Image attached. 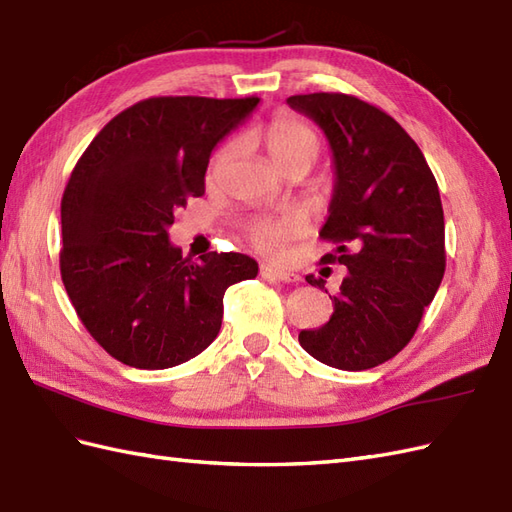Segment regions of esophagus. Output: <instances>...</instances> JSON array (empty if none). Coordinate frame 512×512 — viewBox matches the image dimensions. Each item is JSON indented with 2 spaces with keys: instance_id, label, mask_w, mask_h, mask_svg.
Segmentation results:
<instances>
[{
  "instance_id": "esophagus-1",
  "label": "esophagus",
  "mask_w": 512,
  "mask_h": 512,
  "mask_svg": "<svg viewBox=\"0 0 512 512\" xmlns=\"http://www.w3.org/2000/svg\"><path fill=\"white\" fill-rule=\"evenodd\" d=\"M259 274H261V277H264V279L281 281V283H296V281H298V274L281 270V268H277V266H268V264H261V266H259Z\"/></svg>"
}]
</instances>
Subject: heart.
<instances>
[{
	"mask_svg": "<svg viewBox=\"0 0 512 512\" xmlns=\"http://www.w3.org/2000/svg\"><path fill=\"white\" fill-rule=\"evenodd\" d=\"M261 138H264L266 151L270 162L277 166L281 173L292 168H311V164L318 160L322 140L316 134V129L307 125L303 119H298L294 114H277L274 119L261 131ZM229 147L222 149L214 155L212 164H209V177L218 173L220 164L227 160ZM303 227V220L296 214L283 216L277 220H264L257 222L251 229V242L259 248V251L277 255L285 242L296 235Z\"/></svg>",
	"mask_w": 512,
	"mask_h": 512,
	"instance_id": "1",
	"label": "heart"
}]
</instances>
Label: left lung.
<instances>
[{"mask_svg":"<svg viewBox=\"0 0 512 512\" xmlns=\"http://www.w3.org/2000/svg\"><path fill=\"white\" fill-rule=\"evenodd\" d=\"M287 103L329 138L335 190L320 238V264L348 268L331 296L333 316L298 342L331 368L359 372L411 342L445 272V225L437 179L424 153L387 112L355 95H294ZM307 283L324 290L313 274Z\"/></svg>","mask_w":512,"mask_h":512,"instance_id":"8db88e82","label":"left lung"}]
</instances>
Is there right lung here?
<instances>
[{"label": "right lung", "instance_id": "add662e5", "mask_svg": "<svg viewBox=\"0 0 512 512\" xmlns=\"http://www.w3.org/2000/svg\"><path fill=\"white\" fill-rule=\"evenodd\" d=\"M257 97H151L116 114L62 194L60 274L86 331L131 368L166 370L214 342L227 287L257 277L242 253L181 257L168 227L205 194L216 144Z\"/></svg>", "mask_w": 512, "mask_h": 512}]
</instances>
